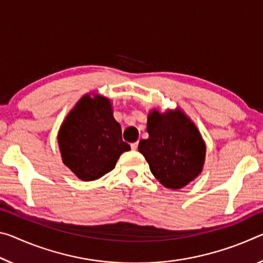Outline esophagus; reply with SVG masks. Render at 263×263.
Listing matches in <instances>:
<instances>
[{
	"label": "esophagus",
	"instance_id": "1",
	"mask_svg": "<svg viewBox=\"0 0 263 263\" xmlns=\"http://www.w3.org/2000/svg\"><path fill=\"white\" fill-rule=\"evenodd\" d=\"M131 148L133 149V151H136V149L138 148V141H136V143H132L131 144Z\"/></svg>",
	"mask_w": 263,
	"mask_h": 263
}]
</instances>
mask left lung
Masks as SVG:
<instances>
[{
    "label": "left lung",
    "mask_w": 263,
    "mask_h": 263,
    "mask_svg": "<svg viewBox=\"0 0 263 263\" xmlns=\"http://www.w3.org/2000/svg\"><path fill=\"white\" fill-rule=\"evenodd\" d=\"M148 138L138 149L160 184L180 190L200 176L205 165L206 144L197 125L184 111L151 110L147 116Z\"/></svg>",
    "instance_id": "obj_1"
}]
</instances>
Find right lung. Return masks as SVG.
<instances>
[{
	"label": "right lung",
	"instance_id": "obj_1",
	"mask_svg": "<svg viewBox=\"0 0 263 263\" xmlns=\"http://www.w3.org/2000/svg\"><path fill=\"white\" fill-rule=\"evenodd\" d=\"M63 164L83 181H93L115 168L131 147L122 139L109 98L86 93L62 123L57 136Z\"/></svg>",
	"mask_w": 263,
	"mask_h": 263
}]
</instances>
